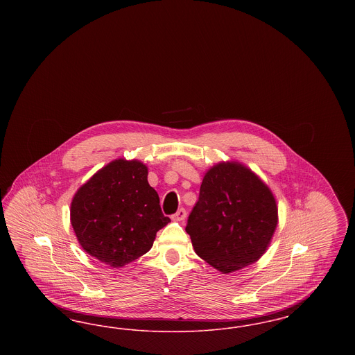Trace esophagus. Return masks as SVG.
I'll return each instance as SVG.
<instances>
[{"instance_id":"esophagus-1","label":"esophagus","mask_w":355,"mask_h":355,"mask_svg":"<svg viewBox=\"0 0 355 355\" xmlns=\"http://www.w3.org/2000/svg\"><path fill=\"white\" fill-rule=\"evenodd\" d=\"M186 218V210L184 207H181V209H178L177 210V213L175 214H173L171 216V220H175V222H181V220H184Z\"/></svg>"}]
</instances>
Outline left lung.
I'll return each instance as SVG.
<instances>
[{"mask_svg": "<svg viewBox=\"0 0 355 355\" xmlns=\"http://www.w3.org/2000/svg\"><path fill=\"white\" fill-rule=\"evenodd\" d=\"M278 207L269 186L239 162L206 171L186 233L194 252L225 274L258 261L270 245Z\"/></svg>", "mask_w": 355, "mask_h": 355, "instance_id": "1", "label": "left lung"}]
</instances>
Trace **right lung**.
<instances>
[{
  "label": "right lung",
  "instance_id": "obj_1",
  "mask_svg": "<svg viewBox=\"0 0 355 355\" xmlns=\"http://www.w3.org/2000/svg\"><path fill=\"white\" fill-rule=\"evenodd\" d=\"M70 222L85 252L117 269L148 253L170 218L148 182L146 165L119 158L77 190Z\"/></svg>",
  "mask_w": 355,
  "mask_h": 355
}]
</instances>
